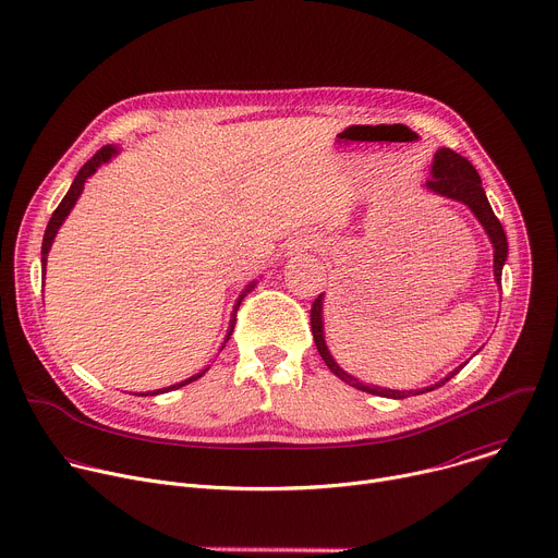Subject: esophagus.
Instances as JSON below:
<instances>
[{"label": "esophagus", "mask_w": 558, "mask_h": 558, "mask_svg": "<svg viewBox=\"0 0 558 558\" xmlns=\"http://www.w3.org/2000/svg\"><path fill=\"white\" fill-rule=\"evenodd\" d=\"M317 243L313 241V238H311V241H304V243H300V245H295L298 250H313Z\"/></svg>", "instance_id": "34e87169"}]
</instances>
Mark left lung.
I'll list each match as a JSON object with an SVG mask.
<instances>
[{
  "instance_id": "1",
  "label": "left lung",
  "mask_w": 558,
  "mask_h": 558,
  "mask_svg": "<svg viewBox=\"0 0 558 558\" xmlns=\"http://www.w3.org/2000/svg\"><path fill=\"white\" fill-rule=\"evenodd\" d=\"M433 177L426 181V187L435 194H441L446 198H452V201H459L463 205L470 207V211L476 216V220H480L490 238V243L495 247V280L501 284V269L506 265V258H508V241H506V231L499 222V218L495 216L488 198H486V192L482 187V177L476 174V170L472 168V163L468 161V158H463L461 154L448 149V147H441L435 151V158H433ZM323 295L320 293L315 300H313V306H311V331H313V340H315V347H317V353L323 355V360L327 362V366L331 368L333 375H338L342 381L351 384L353 388H360V390H366L371 395H379V397H390V400H404V397L409 395H420V392H428V390H435L439 388L441 384H446L450 377H454L459 373V368H454L452 373H448L441 381L428 386V388H422V390H390V388H381V386H366L362 384L357 377L349 375L347 371H342L336 360L331 357L329 349H327V342H325V325H323Z\"/></svg>"
}]
</instances>
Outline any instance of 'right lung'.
<instances>
[{"instance_id":"right-lung-1","label":"right lung","mask_w":558,"mask_h":558,"mask_svg":"<svg viewBox=\"0 0 558 558\" xmlns=\"http://www.w3.org/2000/svg\"><path fill=\"white\" fill-rule=\"evenodd\" d=\"M114 154H119V147H114V145H104L90 161L78 170V174L74 177V181H72V185H70V190H68V194L63 196V201L59 203V207L52 211V218H50V222H48V227H46V233H44V243H41V265H44V271H46V258H48V252H50V247H52V241H54V235H57V231H59V227H61V222L65 220V216L70 214V209L74 207V203H76V198L82 196V192H84V183L88 181V177H93L95 172H97V168L99 166H104V163H108L110 158L114 156ZM254 284L256 282H252V284H247V289L241 293V298H238V302H235V306H233V311H231V320H229V329H227V336H225V344H227V340L231 338V333H233V325H235V313H238V306H241V300L254 289ZM222 344V347H225ZM220 347V349H222ZM209 368H205V371H201V373H196V375H192V377H187V379H183L181 384H174V386H168V388H158V390H151V392H141V397L143 395H158V392H168V390H174V388H181V386H185V384H192L194 379H198V377H203L205 373H207Z\"/></svg>"}]
</instances>
